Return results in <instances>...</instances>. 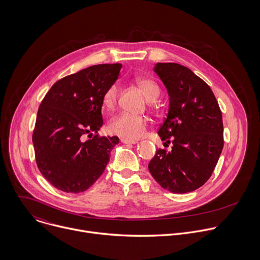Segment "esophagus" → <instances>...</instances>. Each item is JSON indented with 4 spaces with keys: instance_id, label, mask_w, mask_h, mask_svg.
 <instances>
[{
    "instance_id": "34e87169",
    "label": "esophagus",
    "mask_w": 260,
    "mask_h": 260,
    "mask_svg": "<svg viewBox=\"0 0 260 260\" xmlns=\"http://www.w3.org/2000/svg\"><path fill=\"white\" fill-rule=\"evenodd\" d=\"M121 142L123 143V144H136V143H138L136 140H127V139H121Z\"/></svg>"
}]
</instances>
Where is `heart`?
<instances>
[{
	"instance_id": "heart-1",
	"label": "heart",
	"mask_w": 260,
	"mask_h": 260,
	"mask_svg": "<svg viewBox=\"0 0 260 260\" xmlns=\"http://www.w3.org/2000/svg\"><path fill=\"white\" fill-rule=\"evenodd\" d=\"M136 84L139 88L144 92L145 96L150 100L154 101L158 98L160 90L158 85L149 78L146 77H139L136 78ZM118 99V86L117 84L110 85L103 94V106L107 110H111L114 108ZM147 127V119L143 116L134 115L131 113L122 112L114 116L111 121L109 122V131L123 139L127 140H137L141 138Z\"/></svg>"
}]
</instances>
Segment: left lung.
<instances>
[{"label":"left lung","instance_id":"1","mask_svg":"<svg viewBox=\"0 0 260 260\" xmlns=\"http://www.w3.org/2000/svg\"><path fill=\"white\" fill-rule=\"evenodd\" d=\"M154 71L170 95L158 135L173 146L171 151L156 150L148 169L162 188L190 192L209 180L223 148L221 110L210 86L190 69L157 62Z\"/></svg>","mask_w":260,"mask_h":260}]
</instances>
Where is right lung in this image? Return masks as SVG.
<instances>
[{"label": "right lung", "mask_w": 260, "mask_h": 260, "mask_svg": "<svg viewBox=\"0 0 260 260\" xmlns=\"http://www.w3.org/2000/svg\"><path fill=\"white\" fill-rule=\"evenodd\" d=\"M121 67L102 63L81 70L56 81L42 100L32 132L35 158L55 188L83 192L104 173L119 139L98 134L102 100Z\"/></svg>", "instance_id": "add662e5"}]
</instances>
